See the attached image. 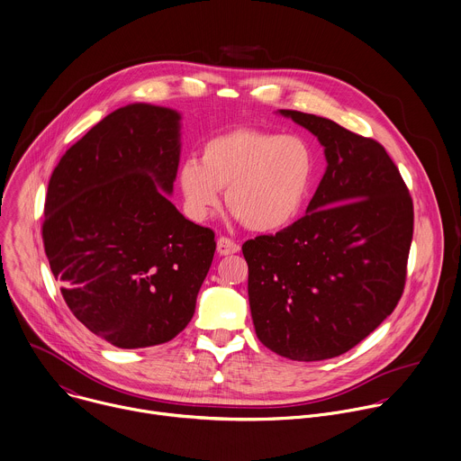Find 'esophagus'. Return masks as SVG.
Returning <instances> with one entry per match:
<instances>
[{
    "label": "esophagus",
    "mask_w": 461,
    "mask_h": 461,
    "mask_svg": "<svg viewBox=\"0 0 461 461\" xmlns=\"http://www.w3.org/2000/svg\"><path fill=\"white\" fill-rule=\"evenodd\" d=\"M239 249H240L239 244L233 242V240H230V239H226V237H221V239L217 240V253H219V255H233V253H237Z\"/></svg>",
    "instance_id": "obj_1"
}]
</instances>
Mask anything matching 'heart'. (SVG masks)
<instances>
[{
  "mask_svg": "<svg viewBox=\"0 0 461 461\" xmlns=\"http://www.w3.org/2000/svg\"><path fill=\"white\" fill-rule=\"evenodd\" d=\"M313 179V151L298 135L257 128L219 133L203 146V161L190 158L179 168L188 215L206 221L226 203L233 217L253 231L289 226L302 212Z\"/></svg>",
  "mask_w": 461,
  "mask_h": 461,
  "instance_id": "heart-1",
  "label": "heart"
}]
</instances>
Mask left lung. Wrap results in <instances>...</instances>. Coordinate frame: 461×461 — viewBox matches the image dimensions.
<instances>
[{
	"instance_id": "8db88e82",
	"label": "left lung",
	"mask_w": 461,
	"mask_h": 461,
	"mask_svg": "<svg viewBox=\"0 0 461 461\" xmlns=\"http://www.w3.org/2000/svg\"><path fill=\"white\" fill-rule=\"evenodd\" d=\"M276 113L319 139L328 167L302 219L242 244L249 310L267 349L317 362L355 348L396 308L412 201L380 142L313 113Z\"/></svg>"
}]
</instances>
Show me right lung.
Masks as SVG:
<instances>
[{"label": "right lung", "instance_id": "obj_1", "mask_svg": "<svg viewBox=\"0 0 461 461\" xmlns=\"http://www.w3.org/2000/svg\"><path fill=\"white\" fill-rule=\"evenodd\" d=\"M181 113L131 103L99 121L54 168L43 242L74 317L121 349L176 339L195 313L212 230L172 203Z\"/></svg>", "mask_w": 461, "mask_h": 461}]
</instances>
